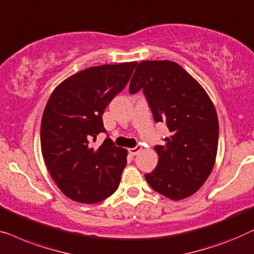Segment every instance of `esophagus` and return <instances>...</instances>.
Wrapping results in <instances>:
<instances>
[{
	"instance_id": "esophagus-1",
	"label": "esophagus",
	"mask_w": 254,
	"mask_h": 254,
	"mask_svg": "<svg viewBox=\"0 0 254 254\" xmlns=\"http://www.w3.org/2000/svg\"><path fill=\"white\" fill-rule=\"evenodd\" d=\"M141 151V146H135L133 148H128V153H130L131 155H137L139 152Z\"/></svg>"
}]
</instances>
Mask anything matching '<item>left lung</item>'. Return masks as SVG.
<instances>
[{"label":"left lung","mask_w":254,"mask_h":254,"mask_svg":"<svg viewBox=\"0 0 254 254\" xmlns=\"http://www.w3.org/2000/svg\"><path fill=\"white\" fill-rule=\"evenodd\" d=\"M142 90L155 122L169 135L155 146L158 166L145 178L153 190L171 200L195 193L212 173L219 145V120L203 87L180 64L142 61L130 81V93Z\"/></svg>","instance_id":"obj_1"}]
</instances>
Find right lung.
<instances>
[{"mask_svg":"<svg viewBox=\"0 0 254 254\" xmlns=\"http://www.w3.org/2000/svg\"><path fill=\"white\" fill-rule=\"evenodd\" d=\"M137 62L91 66L67 77L49 96L41 119L45 163L67 198L95 203L119 188L127 151L107 138L98 148L91 140L105 132L102 114L126 87Z\"/></svg>","mask_w":254,"mask_h":254,"instance_id":"1","label":"right lung"}]
</instances>
